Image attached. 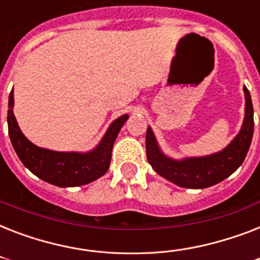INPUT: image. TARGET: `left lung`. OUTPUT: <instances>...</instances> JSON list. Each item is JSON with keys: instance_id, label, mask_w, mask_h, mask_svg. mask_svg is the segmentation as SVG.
I'll return each mask as SVG.
<instances>
[{"instance_id": "8db88e82", "label": "left lung", "mask_w": 260, "mask_h": 260, "mask_svg": "<svg viewBox=\"0 0 260 260\" xmlns=\"http://www.w3.org/2000/svg\"><path fill=\"white\" fill-rule=\"evenodd\" d=\"M246 108L239 134L221 151L204 156L171 158L162 151L154 131L148 125L146 135L147 159L155 173L177 186L187 189H205L224 181L242 166L250 150L254 135V108L250 91L243 86Z\"/></svg>"}]
</instances>
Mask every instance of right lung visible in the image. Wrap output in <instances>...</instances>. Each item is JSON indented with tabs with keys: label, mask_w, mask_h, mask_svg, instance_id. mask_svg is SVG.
Listing matches in <instances>:
<instances>
[{
	"label": "right lung",
	"mask_w": 260,
	"mask_h": 260,
	"mask_svg": "<svg viewBox=\"0 0 260 260\" xmlns=\"http://www.w3.org/2000/svg\"><path fill=\"white\" fill-rule=\"evenodd\" d=\"M13 106L12 89L8 102V129L16 154L30 173L59 187L87 185L102 177L109 169L114 140L129 118L128 114H122L113 120L97 146L90 151H54L36 146L26 139L14 117Z\"/></svg>",
	"instance_id": "obj_1"
}]
</instances>
